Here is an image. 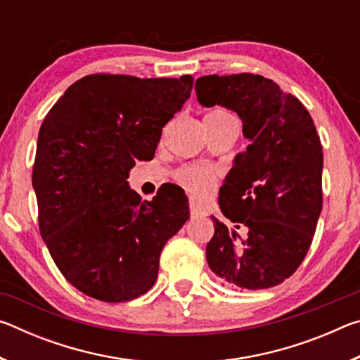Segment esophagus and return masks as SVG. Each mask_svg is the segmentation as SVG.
<instances>
[{
    "label": "esophagus",
    "instance_id": "obj_1",
    "mask_svg": "<svg viewBox=\"0 0 360 360\" xmlns=\"http://www.w3.org/2000/svg\"><path fill=\"white\" fill-rule=\"evenodd\" d=\"M188 211H191V216L192 217H198L205 214V210L202 208V205H198L197 202H193V200H191V203H188Z\"/></svg>",
    "mask_w": 360,
    "mask_h": 360
}]
</instances>
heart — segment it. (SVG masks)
Returning <instances> with one entry per match:
<instances>
[{"instance_id": "obj_1", "label": "heart", "mask_w": 360, "mask_h": 360, "mask_svg": "<svg viewBox=\"0 0 360 360\" xmlns=\"http://www.w3.org/2000/svg\"><path fill=\"white\" fill-rule=\"evenodd\" d=\"M205 119L211 120H230L233 119L229 112L222 111V109H214L210 114H206ZM217 173L211 167H203V165H188L181 168L178 173H176V179H178L182 187H186L188 192L193 195H203L210 191L212 184L216 182Z\"/></svg>"}]
</instances>
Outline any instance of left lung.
Masks as SVG:
<instances>
[{"label":"left lung","mask_w":360,"mask_h":360,"mask_svg":"<svg viewBox=\"0 0 360 360\" xmlns=\"http://www.w3.org/2000/svg\"><path fill=\"white\" fill-rule=\"evenodd\" d=\"M198 103L231 109L249 139L219 192L222 214L206 260L222 285L268 289L281 284L311 246L322 210V146L311 115L276 82L251 72L203 76Z\"/></svg>","instance_id":"obj_1"}]
</instances>
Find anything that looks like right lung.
Returning a JSON list of instances; mask_svg holds the SVG:
<instances>
[{
	"instance_id": "1",
	"label": "right lung",
	"mask_w": 360,
	"mask_h": 360,
	"mask_svg": "<svg viewBox=\"0 0 360 360\" xmlns=\"http://www.w3.org/2000/svg\"><path fill=\"white\" fill-rule=\"evenodd\" d=\"M193 77L90 75L66 89L42 122L33 167L42 240L82 294L119 303L154 285L162 249L188 217L179 188L152 202L129 187L162 129L181 111Z\"/></svg>"
}]
</instances>
